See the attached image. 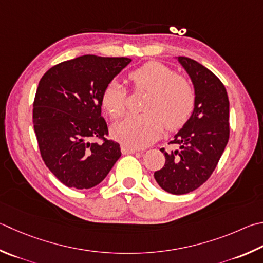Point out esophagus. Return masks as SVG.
I'll return each instance as SVG.
<instances>
[{"mask_svg": "<svg viewBox=\"0 0 263 263\" xmlns=\"http://www.w3.org/2000/svg\"><path fill=\"white\" fill-rule=\"evenodd\" d=\"M121 151H122L123 154H135V153L138 152L137 148L130 147V146H127V145H122L121 146Z\"/></svg>", "mask_w": 263, "mask_h": 263, "instance_id": "obj_1", "label": "esophagus"}]
</instances>
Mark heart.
I'll return each instance as SVG.
<instances>
[{
  "label": "heart",
  "mask_w": 263,
  "mask_h": 263,
  "mask_svg": "<svg viewBox=\"0 0 263 263\" xmlns=\"http://www.w3.org/2000/svg\"><path fill=\"white\" fill-rule=\"evenodd\" d=\"M128 77L137 89L148 92L142 107L145 114L112 124L110 132L114 139L123 145L142 148L152 144L164 126L175 131L187 122L195 104L194 89L187 79L160 62H148L133 70ZM101 103L111 118L123 116L126 109V89L112 80L103 89Z\"/></svg>",
  "instance_id": "obj_1"
}]
</instances>
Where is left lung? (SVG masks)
I'll list each match as a JSON object with an SVG mask.
<instances>
[{
  "label": "left lung",
  "mask_w": 263,
  "mask_h": 263,
  "mask_svg": "<svg viewBox=\"0 0 263 263\" xmlns=\"http://www.w3.org/2000/svg\"><path fill=\"white\" fill-rule=\"evenodd\" d=\"M193 84L195 104L170 144L179 149L166 153L165 164L155 171L154 178L171 194H186L206 181L229 140V99L221 80L211 70L189 57H175Z\"/></svg>",
  "instance_id": "obj_1"
}]
</instances>
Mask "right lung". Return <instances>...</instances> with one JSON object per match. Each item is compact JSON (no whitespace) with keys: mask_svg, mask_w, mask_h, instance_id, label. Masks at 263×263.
<instances>
[{"mask_svg":"<svg viewBox=\"0 0 263 263\" xmlns=\"http://www.w3.org/2000/svg\"><path fill=\"white\" fill-rule=\"evenodd\" d=\"M131 61L84 55L52 66L40 80L33 103L34 132L42 160L68 187H94L122 155L115 141L89 139L108 135L101 95Z\"/></svg>","mask_w":263,"mask_h":263,"instance_id":"add662e5","label":"right lung"}]
</instances>
